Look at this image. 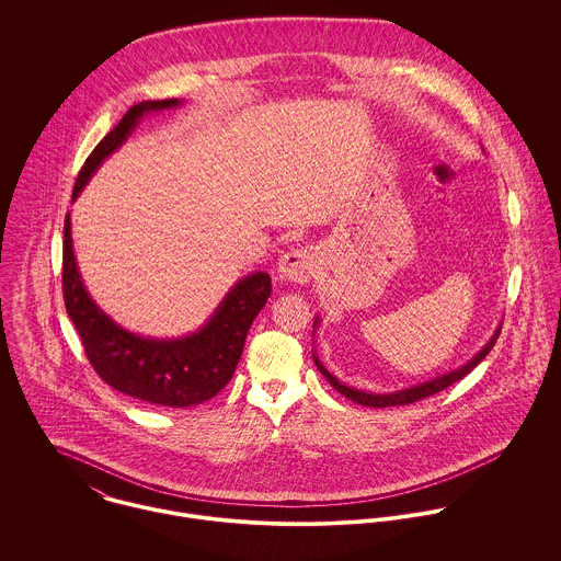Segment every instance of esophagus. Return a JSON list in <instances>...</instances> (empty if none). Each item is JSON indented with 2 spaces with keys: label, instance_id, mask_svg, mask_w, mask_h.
Instances as JSON below:
<instances>
[{
  "label": "esophagus",
  "instance_id": "1",
  "mask_svg": "<svg viewBox=\"0 0 561 561\" xmlns=\"http://www.w3.org/2000/svg\"><path fill=\"white\" fill-rule=\"evenodd\" d=\"M318 270V252L309 245L294 248L278 261V276L287 283H309Z\"/></svg>",
  "mask_w": 561,
  "mask_h": 561
}]
</instances>
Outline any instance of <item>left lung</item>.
<instances>
[{"label": "left lung", "mask_w": 561, "mask_h": 561, "mask_svg": "<svg viewBox=\"0 0 561 561\" xmlns=\"http://www.w3.org/2000/svg\"><path fill=\"white\" fill-rule=\"evenodd\" d=\"M320 323V318L316 320V325ZM499 334H501V328H496V332L490 336V341L481 347L480 352L467 363V365H462L460 369H454V371H449V374H443V376H438V378H434V380H430V382H423V385H416V387H410V389H401V391H396V393H365V391H358V389H352V387H345L343 382H339L323 365L320 363V358L313 354V360H316V365H318V369L321 371V376L330 382V387H334L343 398H347V400L356 401V403H360V405H369V408H389V405H405V403H414V401L425 400V398H430V396H434V393H440L443 389H447V387H451L454 382H458V380H462L467 374H471L478 365H480L481 360L488 356V352L492 350V345L496 343V339H499Z\"/></svg>", "instance_id": "left-lung-1"}]
</instances>
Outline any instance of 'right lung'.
I'll list each match as a JSON object with an SVG mask.
<instances>
[{"label": "right lung", "mask_w": 561, "mask_h": 561, "mask_svg": "<svg viewBox=\"0 0 561 561\" xmlns=\"http://www.w3.org/2000/svg\"><path fill=\"white\" fill-rule=\"evenodd\" d=\"M179 103V99H163L142 101L129 107L121 123L83 161L73 187V201L80 196L101 161L127 140L145 114L176 107ZM62 291L67 313L76 323L85 356L101 380L136 400L168 408H187L216 398L233 378L245 334L272 294V278L265 272L243 276L207 323L190 336L145 339L114 323L88 296L76 263L71 214H67Z\"/></svg>", "instance_id": "1"}]
</instances>
